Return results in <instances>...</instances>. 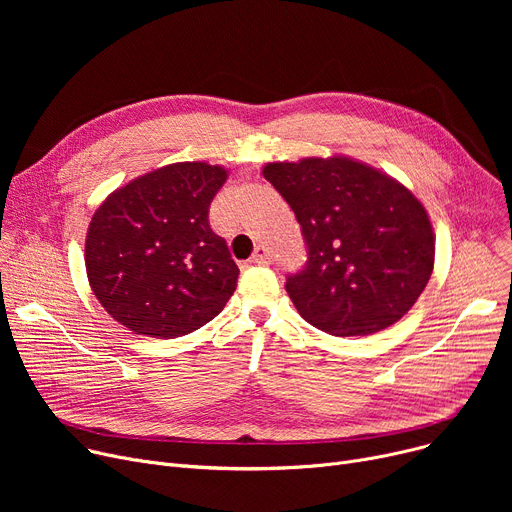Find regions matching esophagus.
Listing matches in <instances>:
<instances>
[{"label":"esophagus","mask_w":512,"mask_h":512,"mask_svg":"<svg viewBox=\"0 0 512 512\" xmlns=\"http://www.w3.org/2000/svg\"><path fill=\"white\" fill-rule=\"evenodd\" d=\"M249 261H251L253 265H267V263H272V251L267 249V247H263V245H259Z\"/></svg>","instance_id":"34e87169"}]
</instances>
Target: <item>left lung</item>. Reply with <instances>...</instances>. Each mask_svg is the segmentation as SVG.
I'll list each match as a JSON object with an SVG mask.
<instances>
[{"instance_id": "8db88e82", "label": "left lung", "mask_w": 512, "mask_h": 512, "mask_svg": "<svg viewBox=\"0 0 512 512\" xmlns=\"http://www.w3.org/2000/svg\"><path fill=\"white\" fill-rule=\"evenodd\" d=\"M301 224L303 270L286 292L311 326L334 336L375 334L405 315L434 270L425 207L394 178L348 157L267 164Z\"/></svg>"}]
</instances>
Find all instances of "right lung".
Segmentation results:
<instances>
[{"mask_svg": "<svg viewBox=\"0 0 512 512\" xmlns=\"http://www.w3.org/2000/svg\"><path fill=\"white\" fill-rule=\"evenodd\" d=\"M228 172L180 161L128 182L95 211L85 265L91 288L118 324L151 338L205 326L236 290L238 267L209 226Z\"/></svg>", "mask_w": 512, "mask_h": 512, "instance_id": "add662e5", "label": "right lung"}]
</instances>
